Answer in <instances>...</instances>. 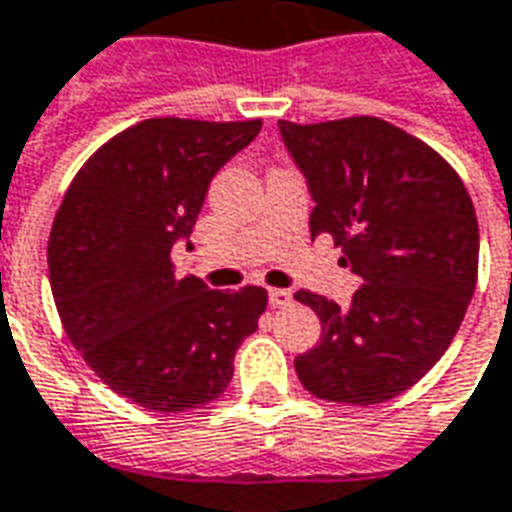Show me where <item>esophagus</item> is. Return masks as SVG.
I'll list each match as a JSON object with an SVG mask.
<instances>
[{
	"label": "esophagus",
	"mask_w": 512,
	"mask_h": 512,
	"mask_svg": "<svg viewBox=\"0 0 512 512\" xmlns=\"http://www.w3.org/2000/svg\"><path fill=\"white\" fill-rule=\"evenodd\" d=\"M268 302L274 307H288L293 302V293L285 291V288H271L268 291Z\"/></svg>",
	"instance_id": "obj_1"
}]
</instances>
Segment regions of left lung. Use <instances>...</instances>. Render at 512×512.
I'll return each instance as SVG.
<instances>
[{
	"instance_id": "obj_1",
	"label": "left lung",
	"mask_w": 512,
	"mask_h": 512,
	"mask_svg": "<svg viewBox=\"0 0 512 512\" xmlns=\"http://www.w3.org/2000/svg\"><path fill=\"white\" fill-rule=\"evenodd\" d=\"M280 132L316 202L310 235H332L363 280L349 307L293 293L321 321L296 377L327 402H388L438 363L466 316L480 260L471 196L432 146L374 116L280 121Z\"/></svg>"
}]
</instances>
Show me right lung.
<instances>
[{
  "label": "right lung",
  "instance_id": "right-lung-1",
  "mask_svg": "<svg viewBox=\"0 0 512 512\" xmlns=\"http://www.w3.org/2000/svg\"><path fill=\"white\" fill-rule=\"evenodd\" d=\"M260 127L141 121L85 160L57 210L46 260L63 330L110 391L146 410L219 399L266 310V288L210 291L199 277L180 280L171 263L210 180Z\"/></svg>",
  "mask_w": 512,
  "mask_h": 512
}]
</instances>
